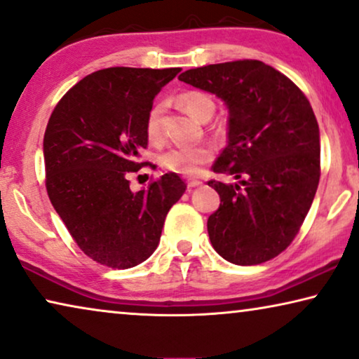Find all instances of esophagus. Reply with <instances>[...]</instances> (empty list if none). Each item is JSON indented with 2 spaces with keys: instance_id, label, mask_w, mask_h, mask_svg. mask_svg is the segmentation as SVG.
<instances>
[{
  "instance_id": "1",
  "label": "esophagus",
  "mask_w": 359,
  "mask_h": 359,
  "mask_svg": "<svg viewBox=\"0 0 359 359\" xmlns=\"http://www.w3.org/2000/svg\"><path fill=\"white\" fill-rule=\"evenodd\" d=\"M200 185H203V182H201V180H196V179H190L189 180L190 189H195V187H200Z\"/></svg>"
}]
</instances>
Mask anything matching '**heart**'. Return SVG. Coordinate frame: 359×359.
I'll return each mask as SVG.
<instances>
[{
    "label": "heart",
    "mask_w": 359,
    "mask_h": 359,
    "mask_svg": "<svg viewBox=\"0 0 359 359\" xmlns=\"http://www.w3.org/2000/svg\"><path fill=\"white\" fill-rule=\"evenodd\" d=\"M179 102L191 117L200 122L210 120L215 114L213 99L200 90L184 93L179 97ZM161 115H163V104H158L149 110L148 118H146V135L151 141H159L161 138ZM211 158H213V151L208 146H175L161 156V164L170 172L194 175Z\"/></svg>",
    "instance_id": "heart-1"
}]
</instances>
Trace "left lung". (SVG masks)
Instances as JSON below:
<instances>
[{"mask_svg":"<svg viewBox=\"0 0 359 359\" xmlns=\"http://www.w3.org/2000/svg\"><path fill=\"white\" fill-rule=\"evenodd\" d=\"M180 81L226 104L228 146L213 164L236 184L210 180L219 208L208 218L213 249L236 265L275 259L309 213L320 177V135L301 89L259 60L208 65Z\"/></svg>","mask_w":359,"mask_h":359,"instance_id":"obj_1","label":"left lung"}]
</instances>
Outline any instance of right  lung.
I'll list each match as a JSON object with an SVG mask.
<instances>
[{
	"label": "right lung",
	"instance_id": "obj_1",
	"mask_svg": "<svg viewBox=\"0 0 359 359\" xmlns=\"http://www.w3.org/2000/svg\"><path fill=\"white\" fill-rule=\"evenodd\" d=\"M179 72L99 69L73 86L48 120V198L79 249L100 265L131 269L149 259L165 216L187 189L175 172L138 191L127 179L146 164L138 158L148 146L153 99Z\"/></svg>",
	"mask_w": 359,
	"mask_h": 359
}]
</instances>
